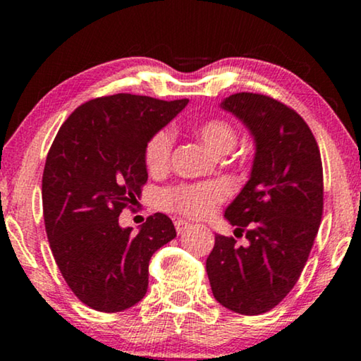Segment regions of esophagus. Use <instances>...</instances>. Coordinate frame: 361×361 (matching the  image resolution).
<instances>
[{"instance_id": "esophagus-1", "label": "esophagus", "mask_w": 361, "mask_h": 361, "mask_svg": "<svg viewBox=\"0 0 361 361\" xmlns=\"http://www.w3.org/2000/svg\"><path fill=\"white\" fill-rule=\"evenodd\" d=\"M176 230H177V233H179V235H182V233H185V231L187 230H189V228H192V225L189 224V221H185V220H176Z\"/></svg>"}]
</instances>
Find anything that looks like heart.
Masks as SVG:
<instances>
[{
    "label": "heart",
    "mask_w": 361,
    "mask_h": 361,
    "mask_svg": "<svg viewBox=\"0 0 361 361\" xmlns=\"http://www.w3.org/2000/svg\"><path fill=\"white\" fill-rule=\"evenodd\" d=\"M194 133L204 145L215 154H226L236 146L238 131L225 118H210L194 126ZM172 131L167 128L156 131L145 146V164L151 174L159 176L167 171L172 152ZM225 199V189L220 184H184L167 189L162 194V204L167 210L190 216L204 219L210 215L220 202Z\"/></svg>",
    "instance_id": "heart-1"
}]
</instances>
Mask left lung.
<instances>
[{
  "instance_id": "left-lung-1",
  "label": "left lung",
  "mask_w": 361,
  "mask_h": 361,
  "mask_svg": "<svg viewBox=\"0 0 361 361\" xmlns=\"http://www.w3.org/2000/svg\"><path fill=\"white\" fill-rule=\"evenodd\" d=\"M255 136L251 177L225 210L235 236L215 235L207 258L214 298L243 315L276 307L298 283L324 212L317 141L293 108L273 97L241 92L221 102ZM245 234V247L235 238Z\"/></svg>"
}]
</instances>
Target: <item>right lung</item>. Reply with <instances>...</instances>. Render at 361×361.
Segmentation results:
<instances>
[{
    "label": "right lung",
    "instance_id": "right-lung-1",
    "mask_svg": "<svg viewBox=\"0 0 361 361\" xmlns=\"http://www.w3.org/2000/svg\"><path fill=\"white\" fill-rule=\"evenodd\" d=\"M189 100L116 93L75 108L47 152L42 210L54 259L72 293L98 312H121L145 298L149 259L176 238L164 214L140 233L121 228L147 180L145 146Z\"/></svg>",
    "mask_w": 361,
    "mask_h": 361
}]
</instances>
